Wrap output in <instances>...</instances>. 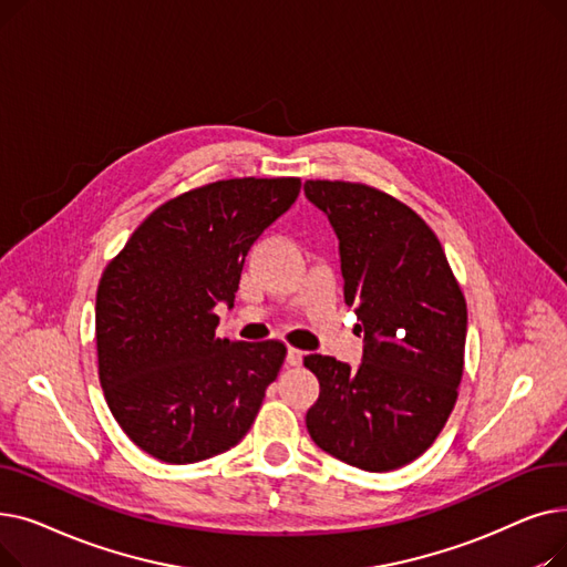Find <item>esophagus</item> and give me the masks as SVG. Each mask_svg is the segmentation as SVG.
<instances>
[{"mask_svg":"<svg viewBox=\"0 0 567 567\" xmlns=\"http://www.w3.org/2000/svg\"><path fill=\"white\" fill-rule=\"evenodd\" d=\"M303 363V351H299V349H289L287 351V365H291V368H299Z\"/></svg>","mask_w":567,"mask_h":567,"instance_id":"1","label":"esophagus"}]
</instances>
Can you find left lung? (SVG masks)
<instances>
[{
	"instance_id": "obj_1",
	"label": "left lung",
	"mask_w": 567,
	"mask_h": 567,
	"mask_svg": "<svg viewBox=\"0 0 567 567\" xmlns=\"http://www.w3.org/2000/svg\"><path fill=\"white\" fill-rule=\"evenodd\" d=\"M340 241L344 303L363 331V363L310 353L319 379L312 441L363 471L421 457L455 406L464 372L466 301L427 223L395 197L349 182H306Z\"/></svg>"
}]
</instances>
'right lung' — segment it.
Instances as JSON below:
<instances>
[{"label":"right lung","instance_id":"right-lung-1","mask_svg":"<svg viewBox=\"0 0 567 567\" xmlns=\"http://www.w3.org/2000/svg\"><path fill=\"white\" fill-rule=\"evenodd\" d=\"M301 178H229L148 216L96 291L99 377L128 439L167 464H193L246 436L287 347L216 338L261 231L296 202Z\"/></svg>","mask_w":567,"mask_h":567}]
</instances>
